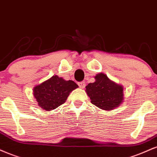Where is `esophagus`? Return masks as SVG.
Masks as SVG:
<instances>
[{
	"instance_id": "esophagus-1",
	"label": "esophagus",
	"mask_w": 157,
	"mask_h": 157,
	"mask_svg": "<svg viewBox=\"0 0 157 157\" xmlns=\"http://www.w3.org/2000/svg\"><path fill=\"white\" fill-rule=\"evenodd\" d=\"M78 86H79V87L80 88H84V86H85V82H78Z\"/></svg>"
}]
</instances>
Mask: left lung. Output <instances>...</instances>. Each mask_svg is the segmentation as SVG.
Segmentation results:
<instances>
[{
	"label": "left lung",
	"instance_id": "left-lung-1",
	"mask_svg": "<svg viewBox=\"0 0 157 157\" xmlns=\"http://www.w3.org/2000/svg\"><path fill=\"white\" fill-rule=\"evenodd\" d=\"M95 82L86 86V92L91 103L104 110H112L121 105L123 100V88L108 78L104 73L95 76Z\"/></svg>",
	"mask_w": 157,
	"mask_h": 157
}]
</instances>
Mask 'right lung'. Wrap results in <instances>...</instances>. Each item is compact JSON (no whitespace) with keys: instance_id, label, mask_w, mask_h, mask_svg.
I'll return each mask as SVG.
<instances>
[{"instance_id":"right-lung-1","label":"right lung","mask_w":157,"mask_h":157,"mask_svg":"<svg viewBox=\"0 0 157 157\" xmlns=\"http://www.w3.org/2000/svg\"><path fill=\"white\" fill-rule=\"evenodd\" d=\"M78 87L73 81H65L57 75L34 88V95L38 105L45 110H52L63 104L71 92Z\"/></svg>"}]
</instances>
